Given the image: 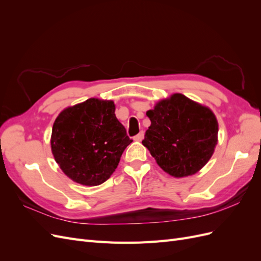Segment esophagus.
Wrapping results in <instances>:
<instances>
[{
  "mask_svg": "<svg viewBox=\"0 0 261 261\" xmlns=\"http://www.w3.org/2000/svg\"><path fill=\"white\" fill-rule=\"evenodd\" d=\"M144 135H145L144 132H140L139 134H137V135H136L135 137H134V139H135L136 141H141V140L144 139Z\"/></svg>",
  "mask_w": 261,
  "mask_h": 261,
  "instance_id": "34e87169",
  "label": "esophagus"
}]
</instances>
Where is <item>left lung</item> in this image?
I'll return each instance as SVG.
<instances>
[{"label": "left lung", "mask_w": 261, "mask_h": 261, "mask_svg": "<svg viewBox=\"0 0 261 261\" xmlns=\"http://www.w3.org/2000/svg\"><path fill=\"white\" fill-rule=\"evenodd\" d=\"M147 116L151 125L143 145L163 171L184 177L209 161L218 141V122L211 110L174 93L149 110Z\"/></svg>", "instance_id": "8db88e82"}]
</instances>
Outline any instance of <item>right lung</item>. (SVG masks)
I'll return each mask as SVG.
<instances>
[{
	"mask_svg": "<svg viewBox=\"0 0 261 261\" xmlns=\"http://www.w3.org/2000/svg\"><path fill=\"white\" fill-rule=\"evenodd\" d=\"M114 111L112 101L91 98L65 109L55 120L52 153L62 171L76 183H105L133 141Z\"/></svg>",
	"mask_w": 261,
	"mask_h": 261,
	"instance_id": "obj_1",
	"label": "right lung"
}]
</instances>
